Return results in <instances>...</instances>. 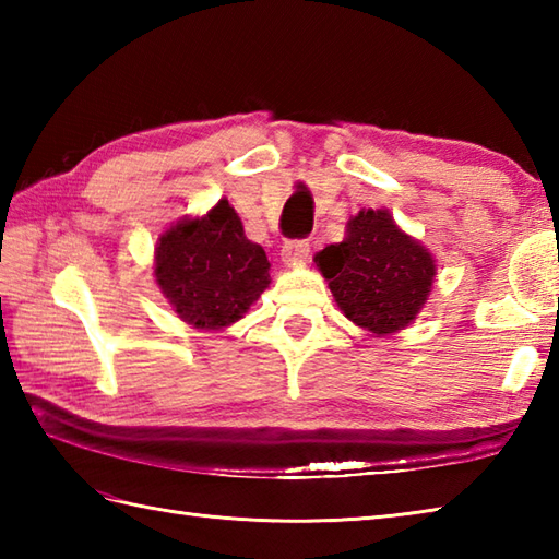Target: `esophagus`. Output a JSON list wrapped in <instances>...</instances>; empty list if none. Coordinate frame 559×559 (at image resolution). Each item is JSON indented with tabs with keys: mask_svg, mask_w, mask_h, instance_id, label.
Masks as SVG:
<instances>
[{
	"mask_svg": "<svg viewBox=\"0 0 559 559\" xmlns=\"http://www.w3.org/2000/svg\"><path fill=\"white\" fill-rule=\"evenodd\" d=\"M281 257L286 264H305L307 259H310V242L307 240H290L283 245L281 249Z\"/></svg>",
	"mask_w": 559,
	"mask_h": 559,
	"instance_id": "esophagus-1",
	"label": "esophagus"
}]
</instances>
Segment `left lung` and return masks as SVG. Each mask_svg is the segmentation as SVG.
Returning a JSON list of instances; mask_svg holds the SVG:
<instances>
[{
	"mask_svg": "<svg viewBox=\"0 0 559 559\" xmlns=\"http://www.w3.org/2000/svg\"><path fill=\"white\" fill-rule=\"evenodd\" d=\"M314 261L341 312L377 336L396 334L418 317L437 273L432 254L386 209L353 216L343 242L324 247Z\"/></svg>",
	"mask_w": 559,
	"mask_h": 559,
	"instance_id": "left-lung-1",
	"label": "left lung"
}]
</instances>
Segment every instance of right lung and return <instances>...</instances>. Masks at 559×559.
I'll return each mask as SVG.
<instances>
[{"mask_svg":"<svg viewBox=\"0 0 559 559\" xmlns=\"http://www.w3.org/2000/svg\"><path fill=\"white\" fill-rule=\"evenodd\" d=\"M269 259L247 240L228 199L206 216L170 225L156 245V283L182 322L218 331L247 314L269 288Z\"/></svg>","mask_w":559,"mask_h":559,"instance_id":"obj_1","label":"right lung"}]
</instances>
